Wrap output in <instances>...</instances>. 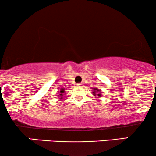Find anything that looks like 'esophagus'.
I'll list each match as a JSON object with an SVG mask.
<instances>
[{"label": "esophagus", "mask_w": 156, "mask_h": 156, "mask_svg": "<svg viewBox=\"0 0 156 156\" xmlns=\"http://www.w3.org/2000/svg\"><path fill=\"white\" fill-rule=\"evenodd\" d=\"M76 86H77V87H80V86H82L83 85V84H82V83H77L76 84Z\"/></svg>", "instance_id": "34e87169"}]
</instances>
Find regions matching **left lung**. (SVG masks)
<instances>
[{"label":"left lung","mask_w":156,"mask_h":156,"mask_svg":"<svg viewBox=\"0 0 156 156\" xmlns=\"http://www.w3.org/2000/svg\"><path fill=\"white\" fill-rule=\"evenodd\" d=\"M93 95H95V96H98V97H101L102 95V93H101V90L98 89L97 87L95 88H93Z\"/></svg>","instance_id":"1"}]
</instances>
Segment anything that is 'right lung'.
<instances>
[{
  "instance_id": "add662e5",
  "label": "right lung",
  "mask_w": 156,
  "mask_h": 156,
  "mask_svg": "<svg viewBox=\"0 0 156 156\" xmlns=\"http://www.w3.org/2000/svg\"><path fill=\"white\" fill-rule=\"evenodd\" d=\"M64 92H65V90L63 89V88H61V90H60V94H58V96H59V98H61L60 99H61L63 98L62 97L63 95V93H64Z\"/></svg>"
}]
</instances>
